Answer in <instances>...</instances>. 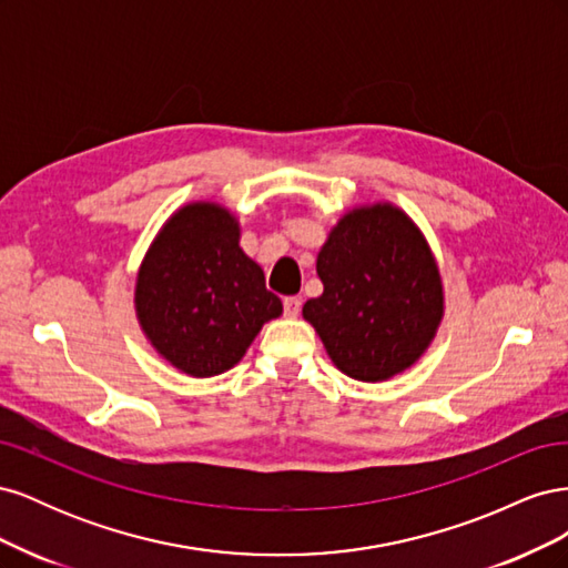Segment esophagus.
<instances>
[{
    "label": "esophagus",
    "instance_id": "obj_1",
    "mask_svg": "<svg viewBox=\"0 0 568 568\" xmlns=\"http://www.w3.org/2000/svg\"><path fill=\"white\" fill-rule=\"evenodd\" d=\"M298 313H301V298H298V296L284 298V315H286L288 320H294V317H298Z\"/></svg>",
    "mask_w": 568,
    "mask_h": 568
}]
</instances>
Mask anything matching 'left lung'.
<instances>
[{
	"instance_id": "8db88e82",
	"label": "left lung",
	"mask_w": 568,
	"mask_h": 568,
	"mask_svg": "<svg viewBox=\"0 0 568 568\" xmlns=\"http://www.w3.org/2000/svg\"><path fill=\"white\" fill-rule=\"evenodd\" d=\"M324 284L303 305L332 363L357 382L412 367L443 320V282L422 230L393 203L343 215L317 255Z\"/></svg>"
}]
</instances>
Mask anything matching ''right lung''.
I'll return each mask as SVG.
<instances>
[{"label":"right lung","instance_id":"obj_1","mask_svg":"<svg viewBox=\"0 0 568 568\" xmlns=\"http://www.w3.org/2000/svg\"><path fill=\"white\" fill-rule=\"evenodd\" d=\"M239 222L220 203H186L149 246L134 311L151 346L205 379L232 369L263 324L282 315L265 274L239 246Z\"/></svg>","mask_w":568,"mask_h":568}]
</instances>
